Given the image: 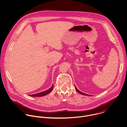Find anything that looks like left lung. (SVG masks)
<instances>
[{
	"label": "left lung",
	"mask_w": 127,
	"mask_h": 127,
	"mask_svg": "<svg viewBox=\"0 0 127 127\" xmlns=\"http://www.w3.org/2000/svg\"><path fill=\"white\" fill-rule=\"evenodd\" d=\"M75 89H76V91L78 93H79V94H80L81 95H87V94H84V93H82V92H80L79 90H78L77 89V88L76 87V86H75Z\"/></svg>",
	"instance_id": "8db88e82"
}]
</instances>
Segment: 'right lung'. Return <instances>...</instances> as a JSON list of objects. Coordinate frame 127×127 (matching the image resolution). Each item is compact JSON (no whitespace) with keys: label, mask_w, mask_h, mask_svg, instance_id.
<instances>
[{"label":"right lung","mask_w":127,"mask_h":127,"mask_svg":"<svg viewBox=\"0 0 127 127\" xmlns=\"http://www.w3.org/2000/svg\"><path fill=\"white\" fill-rule=\"evenodd\" d=\"M53 85L52 86V87L49 88V89L45 90L44 92L40 93H38V94H34V95H30V96H45L47 95H48V94H49L53 89Z\"/></svg>","instance_id":"1"}]
</instances>
